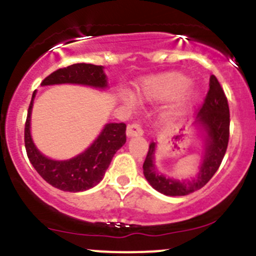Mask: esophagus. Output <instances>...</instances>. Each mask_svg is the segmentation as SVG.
<instances>
[{
	"mask_svg": "<svg viewBox=\"0 0 256 256\" xmlns=\"http://www.w3.org/2000/svg\"><path fill=\"white\" fill-rule=\"evenodd\" d=\"M126 134H128V136H141L144 135V128L140 124H131L128 126Z\"/></svg>",
	"mask_w": 256,
	"mask_h": 256,
	"instance_id": "1",
	"label": "esophagus"
}]
</instances>
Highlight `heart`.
I'll use <instances>...</instances> for the list:
<instances>
[{"label": "heart", "instance_id": "b5f03b06", "mask_svg": "<svg viewBox=\"0 0 256 256\" xmlns=\"http://www.w3.org/2000/svg\"><path fill=\"white\" fill-rule=\"evenodd\" d=\"M190 86V79L178 73H168L144 80L138 95L146 102H170L182 96ZM192 95H188L187 99ZM132 102V100H131Z\"/></svg>", "mask_w": 256, "mask_h": 256}]
</instances>
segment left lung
Segmentation results:
<instances>
[{"label": "left lung", "instance_id": "left-lung-1", "mask_svg": "<svg viewBox=\"0 0 256 256\" xmlns=\"http://www.w3.org/2000/svg\"><path fill=\"white\" fill-rule=\"evenodd\" d=\"M198 122L202 124L207 132L204 160L198 174V177L192 182H180L172 178L164 177L156 171L154 164V154L156 144L151 142L144 162V174L150 184L166 196H186L194 190H200L209 182L220 166L226 152L229 142V105L224 94L223 88L214 76L209 78V89L206 95L200 112L197 115Z\"/></svg>", "mask_w": 256, "mask_h": 256}]
</instances>
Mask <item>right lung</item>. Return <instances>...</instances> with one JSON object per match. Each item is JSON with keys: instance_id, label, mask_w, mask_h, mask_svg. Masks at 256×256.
I'll return each mask as SVG.
<instances>
[{"instance_id": "obj_1", "label": "right lung", "mask_w": 256, "mask_h": 256, "mask_svg": "<svg viewBox=\"0 0 256 256\" xmlns=\"http://www.w3.org/2000/svg\"><path fill=\"white\" fill-rule=\"evenodd\" d=\"M84 84L95 88L106 86V76L102 66L76 63L53 72L42 85ZM34 92L28 108L24 125V146L27 156L40 177L53 187L66 192H82L96 186L104 177L114 154L126 142V125L124 122L108 124L94 144L74 158L54 161L43 156L33 144L30 132V112Z\"/></svg>"}]
</instances>
